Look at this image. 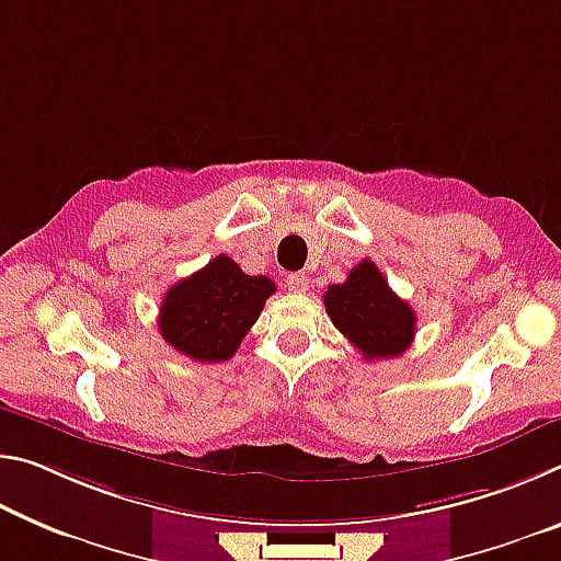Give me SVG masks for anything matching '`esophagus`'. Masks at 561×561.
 <instances>
[{
  "instance_id": "34e87169",
  "label": "esophagus",
  "mask_w": 561,
  "mask_h": 561,
  "mask_svg": "<svg viewBox=\"0 0 561 561\" xmlns=\"http://www.w3.org/2000/svg\"><path fill=\"white\" fill-rule=\"evenodd\" d=\"M287 289L294 294H304L309 289V279L304 274H289L287 277Z\"/></svg>"
}]
</instances>
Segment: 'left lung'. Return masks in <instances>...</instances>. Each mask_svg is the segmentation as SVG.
<instances>
[{
    "mask_svg": "<svg viewBox=\"0 0 561 561\" xmlns=\"http://www.w3.org/2000/svg\"><path fill=\"white\" fill-rule=\"evenodd\" d=\"M324 307L366 360L401 356L413 344L415 311L398 299L371 260L358 262L344 284H331Z\"/></svg>",
    "mask_w": 561,
    "mask_h": 561,
    "instance_id": "left-lung-1",
    "label": "left lung"
}]
</instances>
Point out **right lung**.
I'll return each instance as SVG.
<instances>
[{"instance_id":"add662e5","label":"right lung","mask_w":561,"mask_h":561,"mask_svg":"<svg viewBox=\"0 0 561 561\" xmlns=\"http://www.w3.org/2000/svg\"><path fill=\"white\" fill-rule=\"evenodd\" d=\"M274 291L272 279L250 277L234 260L220 254L165 291L158 317L160 334L178 354L220 364L234 356Z\"/></svg>"}]
</instances>
